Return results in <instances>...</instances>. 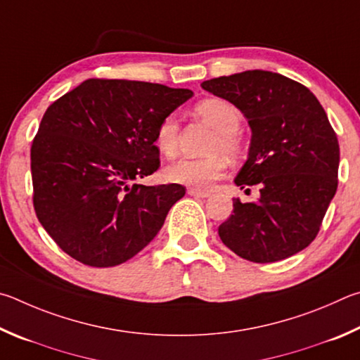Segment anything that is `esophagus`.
I'll return each instance as SVG.
<instances>
[{"mask_svg": "<svg viewBox=\"0 0 360 360\" xmlns=\"http://www.w3.org/2000/svg\"><path fill=\"white\" fill-rule=\"evenodd\" d=\"M188 194H190V196H193V198H199V199L210 198L209 191H200V190H196V188H190V190H188Z\"/></svg>", "mask_w": 360, "mask_h": 360, "instance_id": "obj_1", "label": "esophagus"}]
</instances>
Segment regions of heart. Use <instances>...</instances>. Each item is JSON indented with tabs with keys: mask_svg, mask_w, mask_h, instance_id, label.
Returning a JSON list of instances; mask_svg holds the SVG:
<instances>
[{
	"mask_svg": "<svg viewBox=\"0 0 360 360\" xmlns=\"http://www.w3.org/2000/svg\"><path fill=\"white\" fill-rule=\"evenodd\" d=\"M194 112L205 120L212 128L217 129L209 151L213 155L205 158H184L166 167V179L172 184L186 185L196 190H209L219 176H223L228 167V160L224 153L236 158L242 150V142L237 131L242 124V112L236 104L224 98H207L194 107ZM179 142V120L175 115H166L156 126L155 143L160 153L172 158L176 153Z\"/></svg>",
	"mask_w": 360,
	"mask_h": 360,
	"instance_id": "obj_1",
	"label": "heart"
}]
</instances>
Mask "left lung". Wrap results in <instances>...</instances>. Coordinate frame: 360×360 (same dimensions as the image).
Segmentation results:
<instances>
[{"instance_id": "1", "label": "left lung", "mask_w": 360, "mask_h": 360, "mask_svg": "<svg viewBox=\"0 0 360 360\" xmlns=\"http://www.w3.org/2000/svg\"><path fill=\"white\" fill-rule=\"evenodd\" d=\"M236 104L248 120V160L236 185L256 202L234 199L232 215L219 224L223 243L251 262H276L316 238L338 186L340 147L316 96L299 82L270 71H245L200 84Z\"/></svg>"}]
</instances>
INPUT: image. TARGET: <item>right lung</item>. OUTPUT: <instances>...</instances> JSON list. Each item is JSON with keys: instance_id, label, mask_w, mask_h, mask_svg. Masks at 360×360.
Returning <instances> with one entry per match:
<instances>
[{"instance_id": "obj_1", "label": "right lung", "mask_w": 360, "mask_h": 360, "mask_svg": "<svg viewBox=\"0 0 360 360\" xmlns=\"http://www.w3.org/2000/svg\"><path fill=\"white\" fill-rule=\"evenodd\" d=\"M191 96L150 82L88 79L49 105L31 143L33 205L66 255L113 267L153 240L185 188L131 181L160 169L156 126Z\"/></svg>"}]
</instances>
